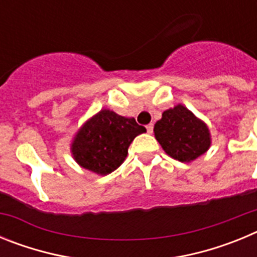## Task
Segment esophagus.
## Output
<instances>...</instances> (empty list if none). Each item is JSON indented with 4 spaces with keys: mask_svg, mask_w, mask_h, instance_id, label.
Returning a JSON list of instances; mask_svg holds the SVG:
<instances>
[{
    "mask_svg": "<svg viewBox=\"0 0 257 257\" xmlns=\"http://www.w3.org/2000/svg\"><path fill=\"white\" fill-rule=\"evenodd\" d=\"M147 131H148L149 134H152V133H153V124H152V123L147 124Z\"/></svg>",
    "mask_w": 257,
    "mask_h": 257,
    "instance_id": "obj_1",
    "label": "esophagus"
}]
</instances>
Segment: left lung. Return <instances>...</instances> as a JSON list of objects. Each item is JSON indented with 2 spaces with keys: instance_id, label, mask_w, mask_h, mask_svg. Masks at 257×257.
Here are the masks:
<instances>
[{
  "instance_id": "obj_1",
  "label": "left lung",
  "mask_w": 257,
  "mask_h": 257,
  "mask_svg": "<svg viewBox=\"0 0 257 257\" xmlns=\"http://www.w3.org/2000/svg\"><path fill=\"white\" fill-rule=\"evenodd\" d=\"M153 131L163 151L180 162L197 160L211 147L207 124L181 104L165 110Z\"/></svg>"
}]
</instances>
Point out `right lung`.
I'll return each mask as SVG.
<instances>
[{
  "label": "right lung",
  "instance_id": "obj_1",
  "mask_svg": "<svg viewBox=\"0 0 257 257\" xmlns=\"http://www.w3.org/2000/svg\"><path fill=\"white\" fill-rule=\"evenodd\" d=\"M147 133L135 118L123 117L110 109L88 118L70 143V153L81 167L100 176L117 170L126 160L136 136Z\"/></svg>",
  "mask_w": 257,
  "mask_h": 257
}]
</instances>
